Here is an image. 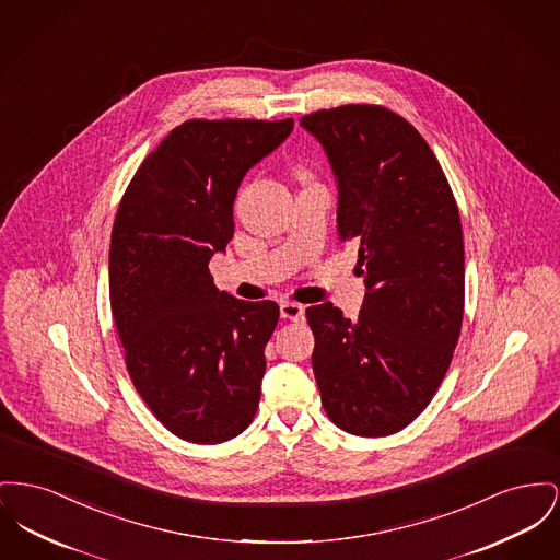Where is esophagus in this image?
I'll return each instance as SVG.
<instances>
[{"label":"esophagus","mask_w":560,"mask_h":560,"mask_svg":"<svg viewBox=\"0 0 560 560\" xmlns=\"http://www.w3.org/2000/svg\"><path fill=\"white\" fill-rule=\"evenodd\" d=\"M281 317L290 319V322H302L304 319V306L292 302V300H283L281 302Z\"/></svg>","instance_id":"obj_1"}]
</instances>
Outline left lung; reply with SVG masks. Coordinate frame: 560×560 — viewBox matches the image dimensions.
Instances as JSON below:
<instances>
[{
  "mask_svg": "<svg viewBox=\"0 0 560 560\" xmlns=\"http://www.w3.org/2000/svg\"><path fill=\"white\" fill-rule=\"evenodd\" d=\"M338 182V234L360 247L365 298L347 319L306 308L313 372L336 428L378 438L410 425L438 392L465 302L460 218L428 141L383 105H340L300 118Z\"/></svg>",
  "mask_w": 560,
  "mask_h": 560,
  "instance_id": "left-lung-1",
  "label": "left lung"
}]
</instances>
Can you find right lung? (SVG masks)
<instances>
[{"instance_id": "1", "label": "right lung", "mask_w": 560, "mask_h": 560, "mask_svg": "<svg viewBox=\"0 0 560 560\" xmlns=\"http://www.w3.org/2000/svg\"><path fill=\"white\" fill-rule=\"evenodd\" d=\"M292 129V118L186 120L118 205L109 302L125 362L154 417L186 442L232 440L258 410L279 306L220 292L209 260L231 243L241 179Z\"/></svg>"}]
</instances>
